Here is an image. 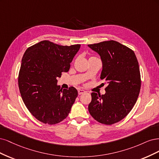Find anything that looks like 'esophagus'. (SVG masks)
<instances>
[{
  "mask_svg": "<svg viewBox=\"0 0 159 159\" xmlns=\"http://www.w3.org/2000/svg\"><path fill=\"white\" fill-rule=\"evenodd\" d=\"M84 93H85V91H84V90H80V89H79V90H78V94H79V95L83 94H84Z\"/></svg>",
  "mask_w": 159,
  "mask_h": 159,
  "instance_id": "esophagus-1",
  "label": "esophagus"
}]
</instances>
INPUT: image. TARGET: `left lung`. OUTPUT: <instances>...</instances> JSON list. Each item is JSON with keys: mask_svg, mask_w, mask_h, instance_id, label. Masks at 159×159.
<instances>
[{"mask_svg": "<svg viewBox=\"0 0 159 159\" xmlns=\"http://www.w3.org/2000/svg\"><path fill=\"white\" fill-rule=\"evenodd\" d=\"M100 56L101 80L106 93L91 94L89 111L101 124L111 125L123 120L136 103L141 89L139 63L134 51L116 41L88 45Z\"/></svg>", "mask_w": 159, "mask_h": 159, "instance_id": "8db88e82", "label": "left lung"}]
</instances>
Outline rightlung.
Listing matches in <instances>:
<instances>
[{"label": "right lung", "instance_id": "obj_1", "mask_svg": "<svg viewBox=\"0 0 159 159\" xmlns=\"http://www.w3.org/2000/svg\"><path fill=\"white\" fill-rule=\"evenodd\" d=\"M80 45L63 46L42 41L28 48L22 59L18 86L25 106L35 118L53 125L68 116L78 96L74 87L57 85L61 73L67 72Z\"/></svg>", "mask_w": 159, "mask_h": 159}]
</instances>
